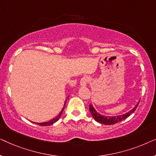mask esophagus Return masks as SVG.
<instances>
[{
    "label": "esophagus",
    "instance_id": "34e87169",
    "mask_svg": "<svg viewBox=\"0 0 156 156\" xmlns=\"http://www.w3.org/2000/svg\"><path fill=\"white\" fill-rule=\"evenodd\" d=\"M89 82V78L88 77V76H83L82 79H81L80 85L82 87H84V86H86V85L87 84V83H88Z\"/></svg>",
    "mask_w": 156,
    "mask_h": 156
}]
</instances>
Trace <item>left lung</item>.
I'll return each mask as SVG.
<instances>
[{
	"instance_id": "8db88e82",
	"label": "left lung",
	"mask_w": 156,
	"mask_h": 156,
	"mask_svg": "<svg viewBox=\"0 0 156 156\" xmlns=\"http://www.w3.org/2000/svg\"><path fill=\"white\" fill-rule=\"evenodd\" d=\"M138 104L139 103H138L137 105H136L133 109L126 113V114L121 115V116H102V115L99 114V113L96 112V110L94 109V108L93 107L92 105H89V111H90V113L91 114V115H92L94 119L97 122L103 123V124H106V125H113L116 123L120 122L121 121L124 120V119H126L127 117H129L131 114H133V113L136 111V108L138 107Z\"/></svg>"
}]
</instances>
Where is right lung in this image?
<instances>
[{"instance_id":"add662e5","label":"right lung","mask_w":156,"mask_h":156,"mask_svg":"<svg viewBox=\"0 0 156 156\" xmlns=\"http://www.w3.org/2000/svg\"><path fill=\"white\" fill-rule=\"evenodd\" d=\"M65 103H66V102H65ZM65 105H64V107H63V108H62V110L61 111V112L59 113L58 116H57L56 117V118L53 119H52V120H51V121H48V122H44V123H36V124H38V125L41 126H50V125L53 124V123H55V122H56V121H58V119H59V117L61 116L62 114V112L64 111V108H65Z\"/></svg>"}]
</instances>
